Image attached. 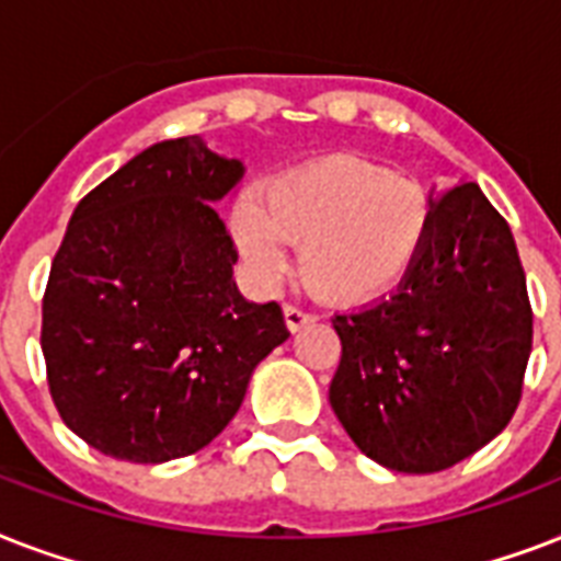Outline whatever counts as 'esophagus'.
<instances>
[{
    "mask_svg": "<svg viewBox=\"0 0 561 561\" xmlns=\"http://www.w3.org/2000/svg\"><path fill=\"white\" fill-rule=\"evenodd\" d=\"M314 320H317V314L314 311H308V308H299V306H294V302H288V306H285V323H288L290 332H299L302 325L314 323Z\"/></svg>",
    "mask_w": 561,
    "mask_h": 561,
    "instance_id": "34e87169",
    "label": "esophagus"
}]
</instances>
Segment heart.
Listing matches in <instances>:
<instances>
[{
	"label": "heart",
	"instance_id": "obj_1",
	"mask_svg": "<svg viewBox=\"0 0 561 561\" xmlns=\"http://www.w3.org/2000/svg\"><path fill=\"white\" fill-rule=\"evenodd\" d=\"M431 220L434 203L419 180L358 157H323L241 197L232 236L259 279H282L302 244V273L320 297L367 302L413 267Z\"/></svg>",
	"mask_w": 561,
	"mask_h": 561
}]
</instances>
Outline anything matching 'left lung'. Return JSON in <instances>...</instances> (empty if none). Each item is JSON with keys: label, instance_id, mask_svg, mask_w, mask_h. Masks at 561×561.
Listing matches in <instances>:
<instances>
[{"label": "left lung", "instance_id": "1", "mask_svg": "<svg viewBox=\"0 0 561 561\" xmlns=\"http://www.w3.org/2000/svg\"><path fill=\"white\" fill-rule=\"evenodd\" d=\"M332 325L329 401L352 443L392 471L451 469L522 401L533 308L510 224L474 183L454 186L396 294Z\"/></svg>", "mask_w": 561, "mask_h": 561}]
</instances>
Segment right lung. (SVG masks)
<instances>
[{
  "instance_id": "1",
  "label": "right lung",
  "mask_w": 561,
  "mask_h": 561,
  "mask_svg": "<svg viewBox=\"0 0 561 561\" xmlns=\"http://www.w3.org/2000/svg\"><path fill=\"white\" fill-rule=\"evenodd\" d=\"M201 136L122 165L72 211L43 294L57 413L95 451L165 462L209 445L255 364L290 337L276 302L238 294V250L211 203L241 178Z\"/></svg>"
}]
</instances>
